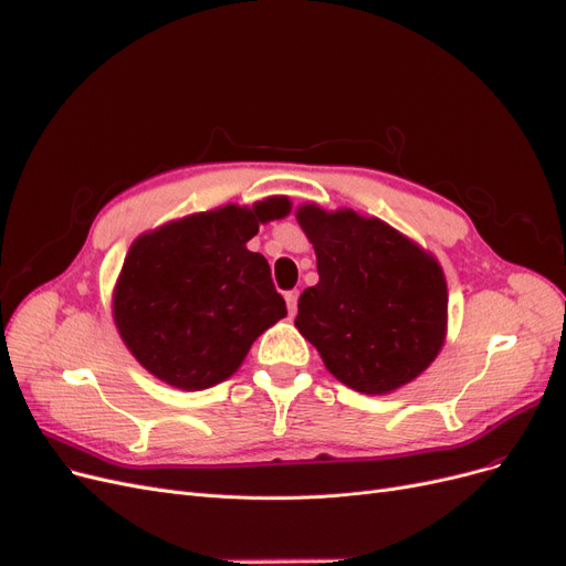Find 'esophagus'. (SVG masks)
<instances>
[{"label":"esophagus","instance_id":"34e87169","mask_svg":"<svg viewBox=\"0 0 566 566\" xmlns=\"http://www.w3.org/2000/svg\"><path fill=\"white\" fill-rule=\"evenodd\" d=\"M297 297H300V292H297V290H292V292H285V302H287V311H290V318H295V313H297Z\"/></svg>","mask_w":566,"mask_h":566}]
</instances>
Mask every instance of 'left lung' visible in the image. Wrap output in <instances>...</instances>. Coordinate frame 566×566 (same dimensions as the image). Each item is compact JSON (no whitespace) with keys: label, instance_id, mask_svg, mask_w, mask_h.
Masks as SVG:
<instances>
[{"label":"left lung","instance_id":"obj_1","mask_svg":"<svg viewBox=\"0 0 566 566\" xmlns=\"http://www.w3.org/2000/svg\"><path fill=\"white\" fill-rule=\"evenodd\" d=\"M321 281L300 297L295 327L327 371L365 395H390L441 353L448 285L439 260L380 218L302 205Z\"/></svg>","mask_w":566,"mask_h":566}]
</instances>
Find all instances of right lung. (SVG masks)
I'll use <instances>...</instances> for the list:
<instances>
[{
  "label": "right lung",
  "instance_id": "add662e5",
  "mask_svg": "<svg viewBox=\"0 0 566 566\" xmlns=\"http://www.w3.org/2000/svg\"><path fill=\"white\" fill-rule=\"evenodd\" d=\"M290 209L276 195L178 218L134 239L111 311L146 371L178 390H207L228 380L255 338L285 318L269 262L245 243Z\"/></svg>",
  "mask_w": 566,
  "mask_h": 566
}]
</instances>
